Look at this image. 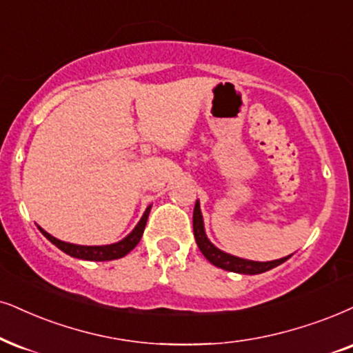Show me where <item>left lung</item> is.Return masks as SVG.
I'll list each match as a JSON object with an SVG mask.
<instances>
[{
  "mask_svg": "<svg viewBox=\"0 0 353 353\" xmlns=\"http://www.w3.org/2000/svg\"><path fill=\"white\" fill-rule=\"evenodd\" d=\"M194 236L195 241H197V246L207 261L212 262L213 265L220 267V269H225L228 272H236V274H249V275H256V274H262V272H267L274 267L283 264L285 261L290 257H282L276 259V261H270V262H254V261H246V259H239L234 256H230V254L220 251V249L213 246L210 243L207 234H205L203 230V218H202V212H200V205L199 202L195 203L194 208Z\"/></svg>",
  "mask_w": 353,
  "mask_h": 353,
  "instance_id": "left-lung-1",
  "label": "left lung"
}]
</instances>
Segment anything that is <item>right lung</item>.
Returning a JSON list of instances; mask_svg holds the SVG:
<instances>
[{
  "mask_svg": "<svg viewBox=\"0 0 353 353\" xmlns=\"http://www.w3.org/2000/svg\"><path fill=\"white\" fill-rule=\"evenodd\" d=\"M151 207L146 208V212L141 216V220L138 225L135 226V230L132 231L127 238L119 241L115 244H109V246H78V244H70V243H63V241L53 238L52 234H48L47 231H43L42 228H39L42 231V234L50 241V243L55 244L58 249L68 254L71 257H78V259H84V261H114V259H120L123 256H127L128 252L132 251L133 248L140 243L141 236H143L145 226H146V220H148Z\"/></svg>",
  "mask_w": 353,
  "mask_h": 353,
  "instance_id": "1",
  "label": "right lung"
}]
</instances>
